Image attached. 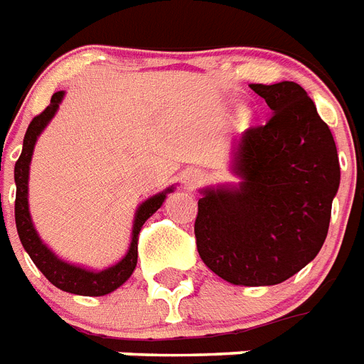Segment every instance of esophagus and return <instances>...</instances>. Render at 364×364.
I'll return each instance as SVG.
<instances>
[{
    "label": "esophagus",
    "mask_w": 364,
    "mask_h": 364,
    "mask_svg": "<svg viewBox=\"0 0 364 364\" xmlns=\"http://www.w3.org/2000/svg\"><path fill=\"white\" fill-rule=\"evenodd\" d=\"M203 178H205V174L200 173L199 168H190V171H186V176H184L186 188L193 190V188H197V186L203 182Z\"/></svg>",
    "instance_id": "34e87169"
}]
</instances>
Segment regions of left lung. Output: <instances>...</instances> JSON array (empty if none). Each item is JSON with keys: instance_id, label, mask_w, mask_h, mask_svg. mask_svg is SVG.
Instances as JSON below:
<instances>
[{"instance_id": "1", "label": "left lung", "mask_w": 364, "mask_h": 364, "mask_svg": "<svg viewBox=\"0 0 364 364\" xmlns=\"http://www.w3.org/2000/svg\"><path fill=\"white\" fill-rule=\"evenodd\" d=\"M272 116L232 139L237 184L199 190L197 252L235 286H276L319 254L340 186L333 133L297 82L250 84Z\"/></svg>"}]
</instances>
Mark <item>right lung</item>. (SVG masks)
<instances>
[{
  "mask_svg": "<svg viewBox=\"0 0 364 364\" xmlns=\"http://www.w3.org/2000/svg\"><path fill=\"white\" fill-rule=\"evenodd\" d=\"M63 95H65V92H56L52 95L50 105L39 116H35L30 126H28L24 144H22V154H20L18 161L14 165V184H16L14 220H16V231H18L20 242H22L24 250L35 263V267L46 276V280L50 282L52 286H56L62 291L75 293V295L101 297V295H107V293H112L114 289H118L133 274V270L136 267V242H139L141 228L148 218L164 205L165 197L171 191H174V186H168L167 190L148 197L146 200H142L141 205L136 206L129 248H127L126 255L118 263L110 264L103 270H94L86 269L82 264L69 263V261L62 259L60 255L54 254L43 242V238L39 237V232L33 225V220H31L30 214V203H28V191H30L28 184H30L31 156H33L37 139H39L41 133L45 132V127L50 124L52 118L56 116L58 109H60V105L63 101Z\"/></svg>",
  "mask_w": 364,
  "mask_h": 364,
  "instance_id": "1",
  "label": "right lung"
}]
</instances>
